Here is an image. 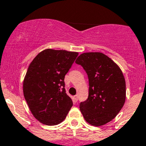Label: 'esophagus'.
<instances>
[{
	"instance_id": "obj_1",
	"label": "esophagus",
	"mask_w": 146,
	"mask_h": 146,
	"mask_svg": "<svg viewBox=\"0 0 146 146\" xmlns=\"http://www.w3.org/2000/svg\"><path fill=\"white\" fill-rule=\"evenodd\" d=\"M78 95H75V96H73V101H74L75 103H76V102H78Z\"/></svg>"
}]
</instances>
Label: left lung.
Listing matches in <instances>:
<instances>
[{
  "label": "left lung",
  "instance_id": "obj_1",
  "mask_svg": "<svg viewBox=\"0 0 146 146\" xmlns=\"http://www.w3.org/2000/svg\"><path fill=\"white\" fill-rule=\"evenodd\" d=\"M76 63L88 75V99L80 103L87 122L101 126L117 116L125 102L126 86L122 70L112 60L101 52H86Z\"/></svg>",
  "mask_w": 146,
  "mask_h": 146
}]
</instances>
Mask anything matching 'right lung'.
Instances as JSON below:
<instances>
[{
    "label": "right lung",
    "mask_w": 146,
    "mask_h": 146,
    "mask_svg": "<svg viewBox=\"0 0 146 146\" xmlns=\"http://www.w3.org/2000/svg\"><path fill=\"white\" fill-rule=\"evenodd\" d=\"M78 55L76 52L47 49L30 63L23 85L24 96L34 117L42 123H60L73 106L64 79Z\"/></svg>",
    "instance_id": "1"
}]
</instances>
